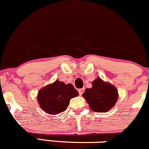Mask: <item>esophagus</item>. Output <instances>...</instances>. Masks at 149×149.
<instances>
[{"label":"esophagus","mask_w":149,"mask_h":149,"mask_svg":"<svg viewBox=\"0 0 149 149\" xmlns=\"http://www.w3.org/2000/svg\"><path fill=\"white\" fill-rule=\"evenodd\" d=\"M84 91H85L84 88H81V89H78V93H79L80 95H82L83 93H84Z\"/></svg>","instance_id":"34e87169"}]
</instances>
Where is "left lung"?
I'll list each match as a JSON object with an SVG mask.
<instances>
[{
    "mask_svg": "<svg viewBox=\"0 0 149 149\" xmlns=\"http://www.w3.org/2000/svg\"><path fill=\"white\" fill-rule=\"evenodd\" d=\"M83 96L93 111L105 112L115 104L118 93L113 86L97 78L93 82V87L87 88Z\"/></svg>",
    "mask_w": 149,
    "mask_h": 149,
    "instance_id": "obj_1",
    "label": "left lung"
}]
</instances>
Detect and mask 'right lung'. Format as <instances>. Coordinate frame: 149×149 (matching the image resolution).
I'll use <instances>...</instances> for the list:
<instances>
[{
  "mask_svg": "<svg viewBox=\"0 0 149 149\" xmlns=\"http://www.w3.org/2000/svg\"><path fill=\"white\" fill-rule=\"evenodd\" d=\"M78 95V92L71 84L56 81L41 89L37 100L45 112L57 114L66 110L70 100Z\"/></svg>",
  "mask_w": 149,
  "mask_h": 149,
  "instance_id": "obj_1",
  "label": "right lung"
}]
</instances>
